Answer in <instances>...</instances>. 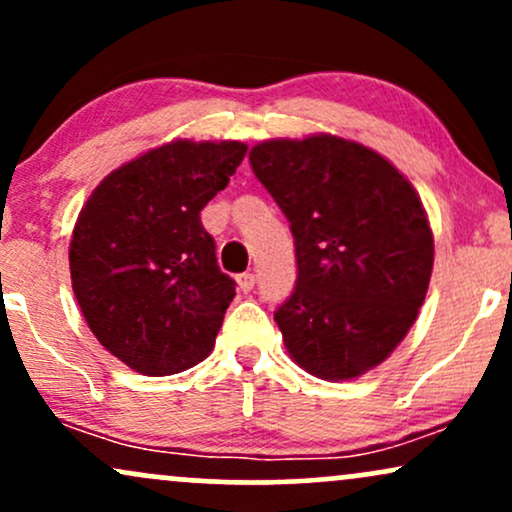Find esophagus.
<instances>
[{"label": "esophagus", "mask_w": 512, "mask_h": 512, "mask_svg": "<svg viewBox=\"0 0 512 512\" xmlns=\"http://www.w3.org/2000/svg\"><path fill=\"white\" fill-rule=\"evenodd\" d=\"M238 286H240V291H243V293L255 289V274H252V272L238 274Z\"/></svg>", "instance_id": "34e87169"}]
</instances>
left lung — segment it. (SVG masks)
Instances as JSON below:
<instances>
[{"mask_svg": "<svg viewBox=\"0 0 512 512\" xmlns=\"http://www.w3.org/2000/svg\"><path fill=\"white\" fill-rule=\"evenodd\" d=\"M250 166L296 245V289L274 313L286 349L317 378H358L407 337L426 298L424 204L378 151L332 134L269 139Z\"/></svg>", "mask_w": 512, "mask_h": 512, "instance_id": "obj_1", "label": "left lung"}]
</instances>
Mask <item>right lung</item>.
<instances>
[{
	"mask_svg": "<svg viewBox=\"0 0 512 512\" xmlns=\"http://www.w3.org/2000/svg\"><path fill=\"white\" fill-rule=\"evenodd\" d=\"M248 146L178 139L125 163L76 219L69 269L88 327L142 375H173L211 354L236 281L216 264L202 211Z\"/></svg>",
	"mask_w": 512,
	"mask_h": 512,
	"instance_id": "add662e5",
	"label": "right lung"
}]
</instances>
